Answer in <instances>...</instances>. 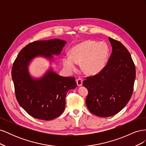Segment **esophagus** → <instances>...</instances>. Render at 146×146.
<instances>
[{"instance_id":"obj_1","label":"esophagus","mask_w":146,"mask_h":146,"mask_svg":"<svg viewBox=\"0 0 146 146\" xmlns=\"http://www.w3.org/2000/svg\"><path fill=\"white\" fill-rule=\"evenodd\" d=\"M76 82H77L78 86H81L83 84V79L80 78H78L76 80Z\"/></svg>"}]
</instances>
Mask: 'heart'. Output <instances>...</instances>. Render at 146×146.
<instances>
[{"label":"heart","mask_w":146,"mask_h":146,"mask_svg":"<svg viewBox=\"0 0 146 146\" xmlns=\"http://www.w3.org/2000/svg\"><path fill=\"white\" fill-rule=\"evenodd\" d=\"M108 54L109 48L105 42L86 40L70 48V55L63 56V63L69 72L76 71L77 64H82L84 72L94 76L105 68Z\"/></svg>","instance_id":"1"}]
</instances>
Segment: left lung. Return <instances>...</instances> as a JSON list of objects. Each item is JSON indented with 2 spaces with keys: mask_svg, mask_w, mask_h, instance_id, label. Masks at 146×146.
Masks as SVG:
<instances>
[{
  "mask_svg": "<svg viewBox=\"0 0 146 146\" xmlns=\"http://www.w3.org/2000/svg\"><path fill=\"white\" fill-rule=\"evenodd\" d=\"M112 53L107 64L99 74L87 77L83 85L88 94L86 104L95 115L110 117L129 102L136 77L135 64L129 52L121 42L108 38Z\"/></svg>",
  "mask_w": 146,
  "mask_h": 146,
  "instance_id": "obj_1",
  "label": "left lung"
}]
</instances>
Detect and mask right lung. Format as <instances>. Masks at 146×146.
Segmentation results:
<instances>
[{
	"instance_id": "right-lung-1",
	"label": "right lung",
	"mask_w": 146,
	"mask_h": 146,
	"mask_svg": "<svg viewBox=\"0 0 146 146\" xmlns=\"http://www.w3.org/2000/svg\"><path fill=\"white\" fill-rule=\"evenodd\" d=\"M66 43L57 38L31 42L19 52L13 63L11 76L16 99L35 118L50 121L59 116L65 108L66 93L77 86L74 77L61 76L52 67L39 78L32 77L29 70L36 57L53 62L54 55H60Z\"/></svg>"
}]
</instances>
